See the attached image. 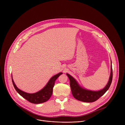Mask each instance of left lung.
<instances>
[{
    "label": "left lung",
    "instance_id": "8db88e82",
    "mask_svg": "<svg viewBox=\"0 0 125 125\" xmlns=\"http://www.w3.org/2000/svg\"><path fill=\"white\" fill-rule=\"evenodd\" d=\"M111 73L107 85L103 89L98 91L90 90L82 88L72 76L69 73H66L70 80V85L73 97L75 99L83 102L92 103L102 97L108 90L112 81L113 71L111 60Z\"/></svg>",
    "mask_w": 125,
    "mask_h": 125
}]
</instances>
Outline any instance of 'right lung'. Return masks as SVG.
<instances>
[{"label": "right lung", "mask_w": 125, "mask_h": 125, "mask_svg": "<svg viewBox=\"0 0 125 125\" xmlns=\"http://www.w3.org/2000/svg\"><path fill=\"white\" fill-rule=\"evenodd\" d=\"M62 73L61 72L54 75L42 89L34 93H28L18 89L13 80L12 74L11 78L15 89L21 96L32 104H38L45 103L50 99L52 94L55 80Z\"/></svg>", "instance_id": "1"}]
</instances>
